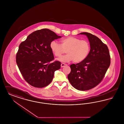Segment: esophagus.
Returning <instances> with one entry per match:
<instances>
[{
  "instance_id": "esophagus-1",
  "label": "esophagus",
  "mask_w": 124,
  "mask_h": 124,
  "mask_svg": "<svg viewBox=\"0 0 124 124\" xmlns=\"http://www.w3.org/2000/svg\"><path fill=\"white\" fill-rule=\"evenodd\" d=\"M66 65H67V64H64V63H62V64H61V67L62 68V67H64V66H66Z\"/></svg>"
}]
</instances>
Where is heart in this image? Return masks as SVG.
Here are the masks:
<instances>
[{"label":"heart","mask_w":124,"mask_h":124,"mask_svg":"<svg viewBox=\"0 0 124 124\" xmlns=\"http://www.w3.org/2000/svg\"><path fill=\"white\" fill-rule=\"evenodd\" d=\"M50 47L54 55L57 58H60L66 51L67 54L59 59L64 62L72 60L76 63L81 62L86 59L90 51L88 42L71 36L62 39L60 45L56 41H52Z\"/></svg>","instance_id":"1"}]
</instances>
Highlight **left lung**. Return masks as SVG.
<instances>
[{
    "instance_id": "obj_1",
    "label": "left lung",
    "mask_w": 124,
    "mask_h": 124,
    "mask_svg": "<svg viewBox=\"0 0 124 124\" xmlns=\"http://www.w3.org/2000/svg\"><path fill=\"white\" fill-rule=\"evenodd\" d=\"M79 34L87 36L91 49L86 59L70 65L68 78L75 88L86 91L101 82L110 65L111 58L107 46L99 38L86 32Z\"/></svg>"
}]
</instances>
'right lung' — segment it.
Instances as JSON below:
<instances>
[{
    "label": "right lung",
    "instance_id": "1",
    "mask_svg": "<svg viewBox=\"0 0 124 124\" xmlns=\"http://www.w3.org/2000/svg\"><path fill=\"white\" fill-rule=\"evenodd\" d=\"M61 37L50 30L43 29L30 34L20 44L16 63L24 80L31 85L46 86L52 82L55 71L60 68L59 61L50 63L54 59L50 45Z\"/></svg>",
    "mask_w": 124,
    "mask_h": 124
}]
</instances>
